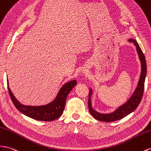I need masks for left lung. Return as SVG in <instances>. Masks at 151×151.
<instances>
[{
	"label": "left lung",
	"mask_w": 151,
	"mask_h": 151,
	"mask_svg": "<svg viewBox=\"0 0 151 151\" xmlns=\"http://www.w3.org/2000/svg\"><path fill=\"white\" fill-rule=\"evenodd\" d=\"M129 41L132 42L136 46V50L137 54L139 57V60L141 63V74L140 79L138 80V83L135 90L133 93L131 97L128 100L126 103L119 106L114 111L111 113L102 114L98 112L92 108L91 105V95H92V89H89V100H88V108L89 112L96 119L104 121V122H113L117 120L123 119L129 114L130 113L133 112L137 108L139 105L140 101L142 99L143 93L144 91V83L145 80V77L147 74V64L145 56L140 49L139 45L135 39H130Z\"/></svg>",
	"instance_id": "1"
}]
</instances>
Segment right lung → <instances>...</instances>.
<instances>
[{"label":"right lung","mask_w":151,"mask_h":151,"mask_svg":"<svg viewBox=\"0 0 151 151\" xmlns=\"http://www.w3.org/2000/svg\"><path fill=\"white\" fill-rule=\"evenodd\" d=\"M76 84V81L73 80L63 85L54 100L50 103L44 105L31 106L23 105L19 102L11 91L7 80L8 91L11 100L16 108L28 117L35 120L43 121H51L58 119L61 116L65 105L67 95Z\"/></svg>","instance_id":"obj_1"}]
</instances>
